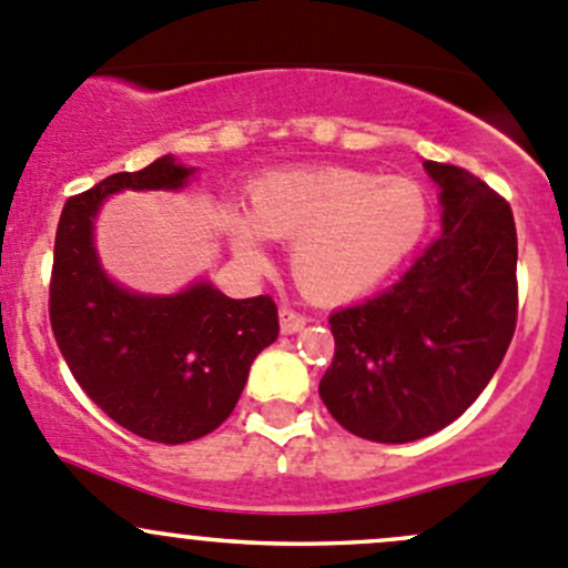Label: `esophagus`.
I'll use <instances>...</instances> for the list:
<instances>
[{
    "instance_id": "obj_1",
    "label": "esophagus",
    "mask_w": 568,
    "mask_h": 568,
    "mask_svg": "<svg viewBox=\"0 0 568 568\" xmlns=\"http://www.w3.org/2000/svg\"><path fill=\"white\" fill-rule=\"evenodd\" d=\"M278 325H282V334H295V331H301L303 325H306V317H303L301 312H295V308L282 306V312H278Z\"/></svg>"
}]
</instances>
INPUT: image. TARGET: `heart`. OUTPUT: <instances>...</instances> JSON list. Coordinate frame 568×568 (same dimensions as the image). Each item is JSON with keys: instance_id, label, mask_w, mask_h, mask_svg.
Returning a JSON list of instances; mask_svg holds the SVG:
<instances>
[{"instance_id": "b5f03b06", "label": "heart", "mask_w": 568, "mask_h": 568, "mask_svg": "<svg viewBox=\"0 0 568 568\" xmlns=\"http://www.w3.org/2000/svg\"><path fill=\"white\" fill-rule=\"evenodd\" d=\"M428 195L406 176L358 168H286L251 182L248 212L226 226L243 260L265 262V237L292 243L295 284L314 301L342 303L384 284L423 243Z\"/></svg>"}]
</instances>
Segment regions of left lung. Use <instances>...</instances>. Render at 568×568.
<instances>
[{"mask_svg": "<svg viewBox=\"0 0 568 568\" xmlns=\"http://www.w3.org/2000/svg\"><path fill=\"white\" fill-rule=\"evenodd\" d=\"M423 165L442 190V237L389 290L331 314L334 362L320 381L331 417L384 445L436 434L473 406L519 306L508 201L464 168Z\"/></svg>", "mask_w": 568, "mask_h": 568, "instance_id": "left-lung-1", "label": "left lung"}]
</instances>
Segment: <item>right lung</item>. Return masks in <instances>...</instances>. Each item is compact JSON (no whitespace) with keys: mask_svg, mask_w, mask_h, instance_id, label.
<instances>
[{"mask_svg":"<svg viewBox=\"0 0 568 568\" xmlns=\"http://www.w3.org/2000/svg\"><path fill=\"white\" fill-rule=\"evenodd\" d=\"M195 168L171 154L112 173L65 201L54 237L49 320L77 384L121 428L160 445L212 434L237 406L254 358L278 336L271 295L234 301L210 282L138 295L101 271L93 221L121 190H179Z\"/></svg>","mask_w":568,"mask_h":568,"instance_id":"1","label":"right lung"}]
</instances>
